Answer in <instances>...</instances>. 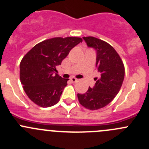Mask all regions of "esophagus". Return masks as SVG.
Returning a JSON list of instances; mask_svg holds the SVG:
<instances>
[{
	"instance_id": "1",
	"label": "esophagus",
	"mask_w": 149,
	"mask_h": 149,
	"mask_svg": "<svg viewBox=\"0 0 149 149\" xmlns=\"http://www.w3.org/2000/svg\"><path fill=\"white\" fill-rule=\"evenodd\" d=\"M70 80L72 82V83H75V82L77 81V79L75 78V77H71Z\"/></svg>"
}]
</instances>
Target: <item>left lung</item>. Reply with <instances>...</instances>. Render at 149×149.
Here are the masks:
<instances>
[{
	"label": "left lung",
	"instance_id": "1",
	"mask_svg": "<svg viewBox=\"0 0 149 149\" xmlns=\"http://www.w3.org/2000/svg\"><path fill=\"white\" fill-rule=\"evenodd\" d=\"M90 47L97 50L96 66L100 77L96 78L93 88L83 94L77 93L80 104L91 110L102 108L111 102L122 86L124 65L116 49L107 42L93 36L83 37Z\"/></svg>",
	"mask_w": 149,
	"mask_h": 149
}]
</instances>
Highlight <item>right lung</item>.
<instances>
[{
	"label": "right lung",
	"mask_w": 149,
	"mask_h": 149,
	"mask_svg": "<svg viewBox=\"0 0 149 149\" xmlns=\"http://www.w3.org/2000/svg\"><path fill=\"white\" fill-rule=\"evenodd\" d=\"M83 42L80 37H55L39 42L30 49L19 64V78L31 101L42 107L55 105L69 79L56 73V66L71 49Z\"/></svg>",
	"instance_id": "right-lung-1"
}]
</instances>
